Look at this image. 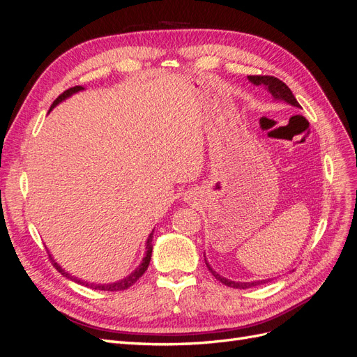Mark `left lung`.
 Wrapping results in <instances>:
<instances>
[{"label":"left lung","mask_w":357,"mask_h":357,"mask_svg":"<svg viewBox=\"0 0 357 357\" xmlns=\"http://www.w3.org/2000/svg\"><path fill=\"white\" fill-rule=\"evenodd\" d=\"M248 82L253 83L255 86H264V88L273 95V98L275 101H283L289 105H294V107H301L299 102L296 101V98L291 93V91L287 88V84L283 83L282 80H278L277 77H273V75H248ZM205 257V255H204ZM205 265H207L208 271L219 280L220 283H223L225 286L228 287H234V289H248V287H255L259 284H264L271 282V280L266 278V280H255V282H234V280L226 278L223 275H220L219 273H215L214 269L211 268V265L208 264L207 257H205Z\"/></svg>","instance_id":"8db88e82"}]
</instances>
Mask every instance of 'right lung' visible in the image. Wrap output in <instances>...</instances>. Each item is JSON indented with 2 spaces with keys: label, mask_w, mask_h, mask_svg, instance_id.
I'll return each mask as SVG.
<instances>
[{
  "label": "right lung",
  "mask_w": 357,
  "mask_h": 357,
  "mask_svg": "<svg viewBox=\"0 0 357 357\" xmlns=\"http://www.w3.org/2000/svg\"><path fill=\"white\" fill-rule=\"evenodd\" d=\"M82 91H84L83 86H74V88L66 91L62 95H59L55 101H53V104L50 105V110H49V112H52V110L55 109V107H56L58 104H61L62 101L68 100L70 96H73L74 93H79V92H82ZM153 231H155V229H153ZM153 231L150 232V235L147 236L146 252H144V256H143V259H142V262H139V265L134 269V271H132L131 274L126 275L125 278L117 280V282H113V283H92V282H86V280H82V278H79V277H75V275L70 274L68 271H66V269H63V268L55 261V257H53L52 255H49V256H50V261H52L53 266H55L63 277H67L68 280H71V282H74V283H79V284H83V286H86V287H91V289H95V290H110V291L125 290V289H128V287H131V286L137 282V280L146 273V269H147V266H149V264H150V259H152V250H153V244H152Z\"/></svg>",
  "instance_id": "1"
}]
</instances>
